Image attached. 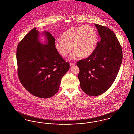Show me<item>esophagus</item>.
Segmentation results:
<instances>
[{"label":"esophagus","mask_w":134,"mask_h":134,"mask_svg":"<svg viewBox=\"0 0 134 134\" xmlns=\"http://www.w3.org/2000/svg\"><path fill=\"white\" fill-rule=\"evenodd\" d=\"M74 65H75V63H72V62H70V66L71 67L74 66Z\"/></svg>","instance_id":"1"}]
</instances>
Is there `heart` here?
<instances>
[{"instance_id": "1", "label": "heart", "mask_w": 134, "mask_h": 134, "mask_svg": "<svg viewBox=\"0 0 134 134\" xmlns=\"http://www.w3.org/2000/svg\"><path fill=\"white\" fill-rule=\"evenodd\" d=\"M96 30L91 26H73L63 32L61 38H56L55 48L58 53L65 57L73 49L69 57L75 60L82 56L87 57L94 51L97 44Z\"/></svg>"}]
</instances>
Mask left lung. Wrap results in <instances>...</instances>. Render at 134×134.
I'll return each instance as SVG.
<instances>
[{"mask_svg":"<svg viewBox=\"0 0 134 134\" xmlns=\"http://www.w3.org/2000/svg\"><path fill=\"white\" fill-rule=\"evenodd\" d=\"M100 41L92 54L79 61L78 75L82 90L87 95L99 96L111 86L118 75L122 52L115 33L106 26L95 24Z\"/></svg>","mask_w":134,"mask_h":134,"instance_id":"1","label":"left lung"}]
</instances>
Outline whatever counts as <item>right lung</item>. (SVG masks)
<instances>
[{
    "instance_id": "right-lung-1",
    "label": "right lung",
    "mask_w": 134,
    "mask_h": 134,
    "mask_svg": "<svg viewBox=\"0 0 134 134\" xmlns=\"http://www.w3.org/2000/svg\"><path fill=\"white\" fill-rule=\"evenodd\" d=\"M40 32L34 28L20 42L16 50L18 74L22 85L29 92L40 98L54 96L61 79L70 65L55 48V38L45 31L47 41L40 42Z\"/></svg>"
}]
</instances>
